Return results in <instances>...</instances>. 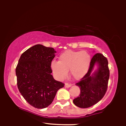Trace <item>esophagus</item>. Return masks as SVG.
Masks as SVG:
<instances>
[{
  "mask_svg": "<svg viewBox=\"0 0 126 126\" xmlns=\"http://www.w3.org/2000/svg\"><path fill=\"white\" fill-rule=\"evenodd\" d=\"M71 86H72V84H71L67 83H65V87H67V88H69V87H71Z\"/></svg>",
  "mask_w": 126,
  "mask_h": 126,
  "instance_id": "obj_1",
  "label": "esophagus"
}]
</instances>
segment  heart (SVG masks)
Wrapping results in <instances>:
<instances>
[{"mask_svg": "<svg viewBox=\"0 0 126 126\" xmlns=\"http://www.w3.org/2000/svg\"><path fill=\"white\" fill-rule=\"evenodd\" d=\"M91 63V57L86 51L67 50L59 57V61H53L50 68L55 77L64 78L69 70L70 75L79 80L86 75Z\"/></svg>", "mask_w": 126, "mask_h": 126, "instance_id": "heart-1", "label": "heart"}]
</instances>
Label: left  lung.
Here are the masks:
<instances>
[{
  "label": "left lung",
  "mask_w": 126,
  "mask_h": 126,
  "mask_svg": "<svg viewBox=\"0 0 126 126\" xmlns=\"http://www.w3.org/2000/svg\"><path fill=\"white\" fill-rule=\"evenodd\" d=\"M99 65L97 71L91 74L95 64ZM108 62L101 53H96L91 59L90 65L86 75L76 84L80 89V93L73 100L79 108H86L94 105L102 99L108 88L110 78Z\"/></svg>",
  "instance_id": "obj_1"
}]
</instances>
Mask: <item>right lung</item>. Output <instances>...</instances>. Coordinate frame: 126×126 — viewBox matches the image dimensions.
Instances as JSON below:
<instances>
[{
	"mask_svg": "<svg viewBox=\"0 0 126 126\" xmlns=\"http://www.w3.org/2000/svg\"><path fill=\"white\" fill-rule=\"evenodd\" d=\"M55 53L53 48L37 44L25 51L19 59L16 69L18 89L35 108L48 107L64 85L51 74L50 64Z\"/></svg>",
	"mask_w": 126,
	"mask_h": 126,
	"instance_id": "1",
	"label": "right lung"
}]
</instances>
